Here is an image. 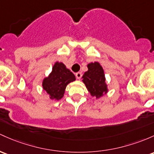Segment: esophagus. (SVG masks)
<instances>
[{"mask_svg": "<svg viewBox=\"0 0 154 154\" xmlns=\"http://www.w3.org/2000/svg\"><path fill=\"white\" fill-rule=\"evenodd\" d=\"M75 76H76V78L78 79V80H80V79H81V77H82V74L81 72H77V73L75 74Z\"/></svg>", "mask_w": 154, "mask_h": 154, "instance_id": "esophagus-1", "label": "esophagus"}]
</instances>
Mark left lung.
Wrapping results in <instances>:
<instances>
[{
  "label": "left lung",
  "instance_id": "left-lung-1",
  "mask_svg": "<svg viewBox=\"0 0 154 154\" xmlns=\"http://www.w3.org/2000/svg\"><path fill=\"white\" fill-rule=\"evenodd\" d=\"M87 66L88 70L82 76V82L91 95L99 99L108 91L104 70L98 62L88 63Z\"/></svg>",
  "mask_w": 154,
  "mask_h": 154
}]
</instances>
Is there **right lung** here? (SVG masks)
Returning <instances> with one entry per match:
<instances>
[{
	"label": "right lung",
	"instance_id": "1",
	"mask_svg": "<svg viewBox=\"0 0 154 154\" xmlns=\"http://www.w3.org/2000/svg\"><path fill=\"white\" fill-rule=\"evenodd\" d=\"M76 80L74 74L61 62H56L52 72L42 82L43 89L51 99L60 100L63 96L67 85Z\"/></svg>",
	"mask_w": 154,
	"mask_h": 154
}]
</instances>
